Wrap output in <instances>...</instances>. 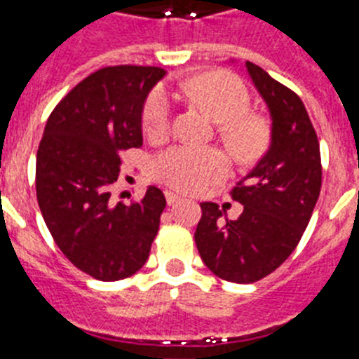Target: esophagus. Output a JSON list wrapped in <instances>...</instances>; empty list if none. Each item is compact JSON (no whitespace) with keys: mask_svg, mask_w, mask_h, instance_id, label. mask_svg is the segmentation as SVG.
<instances>
[{"mask_svg":"<svg viewBox=\"0 0 359 359\" xmlns=\"http://www.w3.org/2000/svg\"><path fill=\"white\" fill-rule=\"evenodd\" d=\"M165 199H167V203H169V205H176V203L182 201V199L177 198L174 192H170V190H165Z\"/></svg>","mask_w":359,"mask_h":359,"instance_id":"1","label":"esophagus"}]
</instances>
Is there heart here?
I'll use <instances>...</instances> for the list:
<instances>
[{"label": "heart", "instance_id": "1", "mask_svg": "<svg viewBox=\"0 0 359 359\" xmlns=\"http://www.w3.org/2000/svg\"><path fill=\"white\" fill-rule=\"evenodd\" d=\"M183 93L219 122V135L239 158H253L266 144L261 118L248 115V88L230 73H207L185 82ZM144 129L149 136L167 135L170 128V102L163 90H154L144 106ZM154 180L185 192L198 194L228 174V158L214 147L176 145L160 152L151 163Z\"/></svg>", "mask_w": 359, "mask_h": 359}]
</instances>
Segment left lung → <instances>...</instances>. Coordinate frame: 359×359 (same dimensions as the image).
<instances>
[{
	"mask_svg": "<svg viewBox=\"0 0 359 359\" xmlns=\"http://www.w3.org/2000/svg\"><path fill=\"white\" fill-rule=\"evenodd\" d=\"M246 68L271 115V144L231 189L243 214L223 221L224 212L215 203H201L194 233L207 268L237 284L261 280L293 253L322 187L320 144L300 97L261 66L246 61Z\"/></svg>",
	"mask_w": 359,
	"mask_h": 359,
	"instance_id": "1",
	"label": "left lung"
}]
</instances>
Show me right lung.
<instances>
[{
    "mask_svg": "<svg viewBox=\"0 0 359 359\" xmlns=\"http://www.w3.org/2000/svg\"><path fill=\"white\" fill-rule=\"evenodd\" d=\"M156 66H107L79 82L52 111L36 161L41 214L75 268L97 280L135 275L160 228L165 196L149 187L142 201L111 198L120 154L142 147V111Z\"/></svg>",
    "mask_w": 359,
    "mask_h": 359,
    "instance_id": "obj_1",
    "label": "right lung"
}]
</instances>
